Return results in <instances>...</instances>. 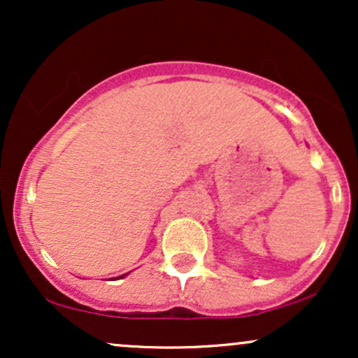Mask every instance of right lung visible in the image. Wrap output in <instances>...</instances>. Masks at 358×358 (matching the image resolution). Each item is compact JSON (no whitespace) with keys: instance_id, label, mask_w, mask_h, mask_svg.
Listing matches in <instances>:
<instances>
[{"instance_id":"right-lung-1","label":"right lung","mask_w":358,"mask_h":358,"mask_svg":"<svg viewBox=\"0 0 358 358\" xmlns=\"http://www.w3.org/2000/svg\"><path fill=\"white\" fill-rule=\"evenodd\" d=\"M121 278H122V276H121Z\"/></svg>"}]
</instances>
